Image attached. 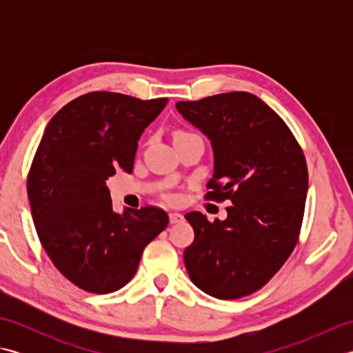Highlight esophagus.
Wrapping results in <instances>:
<instances>
[{"label": "esophagus", "instance_id": "obj_1", "mask_svg": "<svg viewBox=\"0 0 353 353\" xmlns=\"http://www.w3.org/2000/svg\"><path fill=\"white\" fill-rule=\"evenodd\" d=\"M183 220V215L179 214V212H170V223L171 224H176V223H181Z\"/></svg>", "mask_w": 353, "mask_h": 353}]
</instances>
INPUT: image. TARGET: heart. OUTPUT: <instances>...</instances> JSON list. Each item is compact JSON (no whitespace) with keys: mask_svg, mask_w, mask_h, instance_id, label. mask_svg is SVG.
Returning <instances> with one entry per match:
<instances>
[{"mask_svg":"<svg viewBox=\"0 0 353 353\" xmlns=\"http://www.w3.org/2000/svg\"><path fill=\"white\" fill-rule=\"evenodd\" d=\"M186 134H192V133L186 132V130H177V132H176V138H179V137H186Z\"/></svg>","mask_w":353,"mask_h":353,"instance_id":"heart-1","label":"heart"}]
</instances>
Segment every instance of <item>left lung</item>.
Wrapping results in <instances>:
<instances>
[{"mask_svg": "<svg viewBox=\"0 0 353 353\" xmlns=\"http://www.w3.org/2000/svg\"><path fill=\"white\" fill-rule=\"evenodd\" d=\"M176 108L212 142L215 167L205 200L232 201L224 221L185 215L194 229L186 270L209 296H250L279 272L301 236L308 192L303 150L283 119L250 92Z\"/></svg>", "mask_w": 353, "mask_h": 353, "instance_id": "obj_1", "label": "left lung"}]
</instances>
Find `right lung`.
<instances>
[{
    "label": "right lung",
    "mask_w": 353,
    "mask_h": 353,
    "mask_svg": "<svg viewBox=\"0 0 353 353\" xmlns=\"http://www.w3.org/2000/svg\"><path fill=\"white\" fill-rule=\"evenodd\" d=\"M167 101L89 92L65 104L45 129L27 196L43 250L80 290L123 288L147 244L167 228L168 215L157 206L115 214L106 186L119 168L132 172L141 133Z\"/></svg>",
    "instance_id": "obj_1"
}]
</instances>
